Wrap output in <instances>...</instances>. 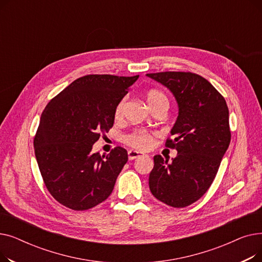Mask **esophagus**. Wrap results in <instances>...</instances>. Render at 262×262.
I'll use <instances>...</instances> for the list:
<instances>
[{"label":"esophagus","mask_w":262,"mask_h":262,"mask_svg":"<svg viewBox=\"0 0 262 262\" xmlns=\"http://www.w3.org/2000/svg\"><path fill=\"white\" fill-rule=\"evenodd\" d=\"M144 154L141 153V152H138V150H134V149H130L128 150V158L130 160H134V159H137L139 157H143Z\"/></svg>","instance_id":"obj_1"}]
</instances>
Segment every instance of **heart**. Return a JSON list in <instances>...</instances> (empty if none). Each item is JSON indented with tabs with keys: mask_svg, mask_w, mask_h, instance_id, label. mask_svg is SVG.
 <instances>
[{
	"mask_svg": "<svg viewBox=\"0 0 262 262\" xmlns=\"http://www.w3.org/2000/svg\"><path fill=\"white\" fill-rule=\"evenodd\" d=\"M146 102L150 108H153L154 106L166 102L168 103L167 96L164 95L161 91L152 89L147 91L146 93ZM124 103H125V99H122L116 106L115 108V117L119 118L122 115L123 112V107ZM124 142L127 143L128 145L138 148V149H147L149 147L153 146V135L149 134L146 130L143 129H136L132 132L130 134H127L126 136H124Z\"/></svg>",
	"mask_w": 262,
	"mask_h": 262,
	"instance_id": "1",
	"label": "heart"
}]
</instances>
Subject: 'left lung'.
I'll return each mask as SVG.
<instances>
[{"label":"left lung","mask_w":262,"mask_h":262,"mask_svg":"<svg viewBox=\"0 0 262 262\" xmlns=\"http://www.w3.org/2000/svg\"><path fill=\"white\" fill-rule=\"evenodd\" d=\"M146 76L174 95L178 117L166 146L177 156L169 163L154 156L148 185L160 202L183 208L201 199L211 186L230 143L229 113L225 99L201 75L191 72H159Z\"/></svg>","instance_id":"obj_1"}]
</instances>
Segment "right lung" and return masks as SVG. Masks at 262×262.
<instances>
[{
  "label": "right lung",
  "instance_id": "add662e5",
  "mask_svg": "<svg viewBox=\"0 0 262 262\" xmlns=\"http://www.w3.org/2000/svg\"><path fill=\"white\" fill-rule=\"evenodd\" d=\"M138 77L82 76L45 108L34 139L35 156L47 189L66 207L87 210L112 194L127 150L117 146L101 156L92 146L113 127L117 104Z\"/></svg>",
  "mask_w": 262,
  "mask_h": 262
}]
</instances>
